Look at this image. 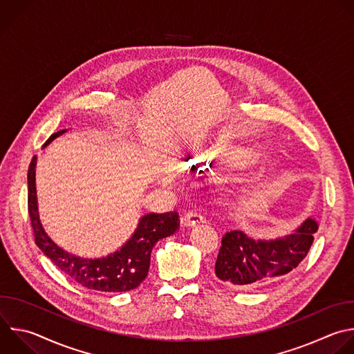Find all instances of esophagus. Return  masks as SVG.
<instances>
[{
    "label": "esophagus",
    "instance_id": "1",
    "mask_svg": "<svg viewBox=\"0 0 354 354\" xmlns=\"http://www.w3.org/2000/svg\"><path fill=\"white\" fill-rule=\"evenodd\" d=\"M180 222H182V225H185V226H194V225H197V223L204 222V218H203L200 214L194 212V211H189V212H186V214L180 218Z\"/></svg>",
    "mask_w": 354,
    "mask_h": 354
}]
</instances>
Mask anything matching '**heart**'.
Wrapping results in <instances>:
<instances>
[{"label":"heart","instance_id":"1","mask_svg":"<svg viewBox=\"0 0 354 354\" xmlns=\"http://www.w3.org/2000/svg\"><path fill=\"white\" fill-rule=\"evenodd\" d=\"M254 151L249 149H232V147H223V146H216L211 147L207 150L204 158L211 160V161H221V160H234V161H241V160H249L254 157Z\"/></svg>","mask_w":354,"mask_h":354}]
</instances>
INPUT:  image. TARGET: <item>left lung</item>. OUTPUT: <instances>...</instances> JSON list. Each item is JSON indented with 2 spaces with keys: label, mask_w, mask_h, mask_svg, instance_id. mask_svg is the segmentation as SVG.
I'll return each instance as SVG.
<instances>
[{
  "label": "left lung",
  "mask_w": 354,
  "mask_h": 354,
  "mask_svg": "<svg viewBox=\"0 0 354 354\" xmlns=\"http://www.w3.org/2000/svg\"><path fill=\"white\" fill-rule=\"evenodd\" d=\"M318 223L307 218L293 233L274 241H254L242 230L223 234L215 275L223 283L252 290L293 271L307 256Z\"/></svg>",
  "instance_id": "left-lung-1"
}]
</instances>
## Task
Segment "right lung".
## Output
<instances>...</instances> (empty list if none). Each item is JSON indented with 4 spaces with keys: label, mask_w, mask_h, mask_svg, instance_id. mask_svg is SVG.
I'll return each instance as SVG.
<instances>
[{
    "label": "right lung",
    "mask_w": 354,
    "mask_h": 354,
    "mask_svg": "<svg viewBox=\"0 0 354 354\" xmlns=\"http://www.w3.org/2000/svg\"><path fill=\"white\" fill-rule=\"evenodd\" d=\"M68 132L59 131L50 136L44 147ZM36 161L33 157L28 172V208L39 249L58 267L61 272L76 283L100 292H128L136 289L147 277L150 256L154 245L174 234L179 227V215L175 211L146 214L132 238L115 253L101 259H82L57 246L43 229L37 209Z\"/></svg>",
    "instance_id": "right-lung-1"
}]
</instances>
